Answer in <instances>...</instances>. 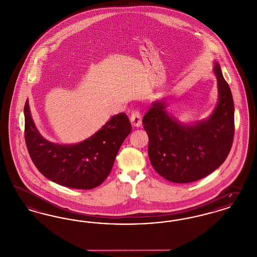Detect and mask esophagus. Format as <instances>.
<instances>
[{"label":"esophagus","mask_w":257,"mask_h":257,"mask_svg":"<svg viewBox=\"0 0 257 257\" xmlns=\"http://www.w3.org/2000/svg\"><path fill=\"white\" fill-rule=\"evenodd\" d=\"M130 121H131V124H132L134 127H140V126L142 125V116H141V113H140L139 110H134V111L131 113Z\"/></svg>","instance_id":"esophagus-1"}]
</instances>
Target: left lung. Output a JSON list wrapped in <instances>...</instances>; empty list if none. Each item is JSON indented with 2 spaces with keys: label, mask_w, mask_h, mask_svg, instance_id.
I'll list each match as a JSON object with an SVG mask.
<instances>
[{
  "label": "left lung",
  "mask_w": 257,
  "mask_h": 257,
  "mask_svg": "<svg viewBox=\"0 0 257 257\" xmlns=\"http://www.w3.org/2000/svg\"><path fill=\"white\" fill-rule=\"evenodd\" d=\"M219 101L212 114L194 124L180 123L155 101L143 118L154 170L174 183H190L216 171L227 158L234 137V103L220 64L215 62Z\"/></svg>",
  "instance_id": "obj_1"
}]
</instances>
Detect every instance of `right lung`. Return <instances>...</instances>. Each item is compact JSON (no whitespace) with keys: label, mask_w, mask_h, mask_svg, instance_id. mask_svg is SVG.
<instances>
[{"label":"right lung","mask_w":257,"mask_h":257,"mask_svg":"<svg viewBox=\"0 0 257 257\" xmlns=\"http://www.w3.org/2000/svg\"><path fill=\"white\" fill-rule=\"evenodd\" d=\"M24 115L25 142L37 170L51 181L72 189L90 190L103 183L132 130L128 116L120 112L85 141L76 145H58L38 132L28 100Z\"/></svg>","instance_id":"1"}]
</instances>
